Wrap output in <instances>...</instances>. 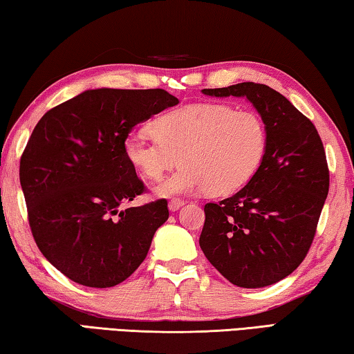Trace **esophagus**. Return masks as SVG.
Instances as JSON below:
<instances>
[{
    "label": "esophagus",
    "mask_w": 354,
    "mask_h": 354,
    "mask_svg": "<svg viewBox=\"0 0 354 354\" xmlns=\"http://www.w3.org/2000/svg\"><path fill=\"white\" fill-rule=\"evenodd\" d=\"M183 204H185V202L182 199H171L169 201V210L171 212H177L178 208H180Z\"/></svg>",
    "instance_id": "esophagus-1"
}]
</instances>
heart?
Here are the masks:
<instances>
[{"mask_svg":"<svg viewBox=\"0 0 354 354\" xmlns=\"http://www.w3.org/2000/svg\"><path fill=\"white\" fill-rule=\"evenodd\" d=\"M153 133H131L124 142L130 165L150 182H160L178 165L160 193L208 191L227 196L256 176L268 146V131L257 113L223 103H196L160 115Z\"/></svg>","mask_w":354,"mask_h":354,"instance_id":"obj_1","label":"heart"}]
</instances>
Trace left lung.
I'll list each match as a JSON object with an SVG mask.
<instances>
[{
    "label": "left lung",
    "instance_id": "8db88e82",
    "mask_svg": "<svg viewBox=\"0 0 354 354\" xmlns=\"http://www.w3.org/2000/svg\"><path fill=\"white\" fill-rule=\"evenodd\" d=\"M202 92L246 97L262 115L268 146L245 188L218 204H205L201 249L234 286H271L298 268L314 241L329 191L322 138L303 113L266 84L239 83Z\"/></svg>",
    "mask_w": 354,
    "mask_h": 354
}]
</instances>
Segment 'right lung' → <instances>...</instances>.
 I'll return each instance as SVG.
<instances>
[{"instance_id":"1","label":"right lung","mask_w":354,"mask_h":354,"mask_svg":"<svg viewBox=\"0 0 354 354\" xmlns=\"http://www.w3.org/2000/svg\"><path fill=\"white\" fill-rule=\"evenodd\" d=\"M165 89H92L46 111L20 158L28 221L40 252L73 282L106 288L146 259L167 201L146 193L124 152L135 127L177 105Z\"/></svg>"}]
</instances>
